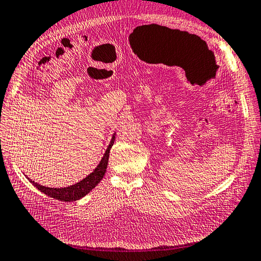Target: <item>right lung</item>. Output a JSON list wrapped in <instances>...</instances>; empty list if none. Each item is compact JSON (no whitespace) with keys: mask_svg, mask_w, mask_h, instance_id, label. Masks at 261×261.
Wrapping results in <instances>:
<instances>
[{"mask_svg":"<svg viewBox=\"0 0 261 261\" xmlns=\"http://www.w3.org/2000/svg\"><path fill=\"white\" fill-rule=\"evenodd\" d=\"M115 140V135L112 137L111 144L107 147V149L105 151V154L101 158L100 163L97 166L93 173L85 177L84 180H81L80 182L75 183L73 186L66 187V188H47L44 186H40L38 183H36L34 181H32L29 178V181L33 183V186H35L36 188L38 189L39 191H42L43 193H45L46 196L52 197L56 200H61V201H74V200H79L80 198L85 197L87 193L90 192L93 189L98 185L100 182L101 178L105 175L106 168H107V163H109V157H110V150L112 146L114 144Z\"/></svg>","mask_w":261,"mask_h":261,"instance_id":"1","label":"right lung"}]
</instances>
